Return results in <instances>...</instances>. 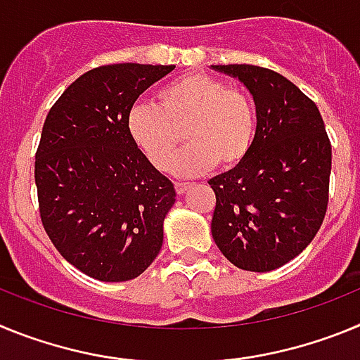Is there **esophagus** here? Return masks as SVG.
Returning <instances> with one entry per match:
<instances>
[{
  "instance_id": "esophagus-1",
  "label": "esophagus",
  "mask_w": 360,
  "mask_h": 360,
  "mask_svg": "<svg viewBox=\"0 0 360 360\" xmlns=\"http://www.w3.org/2000/svg\"><path fill=\"white\" fill-rule=\"evenodd\" d=\"M189 187H191V184H187V182H176V184H174V189H176L178 195H184V193H186Z\"/></svg>"
}]
</instances>
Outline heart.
Instances as JSON below:
<instances>
[{
	"instance_id": "heart-1",
	"label": "heart",
	"mask_w": 360,
	"mask_h": 360,
	"mask_svg": "<svg viewBox=\"0 0 360 360\" xmlns=\"http://www.w3.org/2000/svg\"><path fill=\"white\" fill-rule=\"evenodd\" d=\"M128 131L157 169L169 167L184 136L189 146L171 169L193 176L214 167L231 169L247 158L256 135V106L241 88L207 73H186L158 91L155 104L129 111ZM184 135L182 136L181 133Z\"/></svg>"
}]
</instances>
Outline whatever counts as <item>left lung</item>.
I'll use <instances>...</instances> for the list:
<instances>
[{"label": "left lung", "mask_w": 360, "mask_h": 360, "mask_svg": "<svg viewBox=\"0 0 360 360\" xmlns=\"http://www.w3.org/2000/svg\"><path fill=\"white\" fill-rule=\"evenodd\" d=\"M238 77L256 103V135L234 169L209 180L212 238L238 269L269 272L294 259L323 225L332 144L316 103L274 70L214 65Z\"/></svg>", "instance_id": "1"}]
</instances>
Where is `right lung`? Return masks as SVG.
I'll return each instance as SVG.
<instances>
[{"instance_id": "add662e5", "label": "right lung", "mask_w": 360, "mask_h": 360, "mask_svg": "<svg viewBox=\"0 0 360 360\" xmlns=\"http://www.w3.org/2000/svg\"><path fill=\"white\" fill-rule=\"evenodd\" d=\"M173 65H104L50 108L36 153L44 231L66 262L98 281H129L155 262L176 193L128 131L133 104Z\"/></svg>"}]
</instances>
